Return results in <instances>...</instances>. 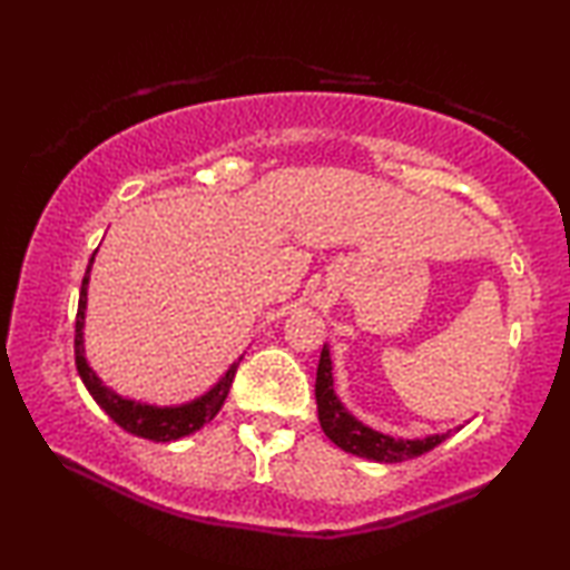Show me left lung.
<instances>
[{
    "label": "left lung",
    "instance_id": "left-lung-1",
    "mask_svg": "<svg viewBox=\"0 0 570 570\" xmlns=\"http://www.w3.org/2000/svg\"><path fill=\"white\" fill-rule=\"evenodd\" d=\"M314 395H317V413H320V423L322 431L337 444L340 449L350 451L355 456H365L373 459V462H383V464H395V462H405V459H415L421 454H426L433 446H439L441 441H446L451 436V431L446 433H436V436H426V439H393L385 436L381 431H373L360 423L355 415L347 413L342 409V403L337 401L332 387V360H330V350L327 345L322 347L320 355V367H317V385H314Z\"/></svg>",
    "mask_w": 570,
    "mask_h": 570
}]
</instances>
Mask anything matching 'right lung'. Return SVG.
I'll return each mask as SVG.
<instances>
[{
    "mask_svg": "<svg viewBox=\"0 0 570 570\" xmlns=\"http://www.w3.org/2000/svg\"><path fill=\"white\" fill-rule=\"evenodd\" d=\"M90 264H94V256H90ZM90 264L86 268L83 284H80V299H78V314H76V367L88 393L94 395V401L101 405V409L111 415V419L119 423L124 431L134 433V436L149 439V441H177L189 433L200 431L205 423H210L218 411L223 409L225 399H228L233 377H236V370L240 365L233 363L228 373L220 377V383L207 391L200 399L185 405H169V409H159V405H147L137 401H126L121 395L98 381L94 370L88 367L86 355H83V320H86V288H88V274Z\"/></svg>",
    "mask_w": 570,
    "mask_h": 570,
    "instance_id": "obj_1",
    "label": "right lung"
}]
</instances>
